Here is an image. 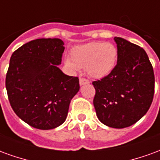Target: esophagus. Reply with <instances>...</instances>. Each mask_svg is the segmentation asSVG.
<instances>
[{
	"label": "esophagus",
	"instance_id": "obj_1",
	"mask_svg": "<svg viewBox=\"0 0 160 160\" xmlns=\"http://www.w3.org/2000/svg\"><path fill=\"white\" fill-rule=\"evenodd\" d=\"M89 80H87V79H85V78H80V86H84V85H86V84H89Z\"/></svg>",
	"mask_w": 160,
	"mask_h": 160
}]
</instances>
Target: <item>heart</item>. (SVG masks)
Returning a JSON list of instances; mask_svg holds the SVG:
<instances>
[{"label":"heart","instance_id":"1","mask_svg":"<svg viewBox=\"0 0 160 160\" xmlns=\"http://www.w3.org/2000/svg\"><path fill=\"white\" fill-rule=\"evenodd\" d=\"M117 47L111 42H92L73 47L64 65L70 72L86 68L90 76L101 79L113 71L118 62Z\"/></svg>","mask_w":160,"mask_h":160}]
</instances>
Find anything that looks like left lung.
Returning <instances> with one entry per match:
<instances>
[{
	"instance_id": "8db88e82",
	"label": "left lung",
	"mask_w": 160,
	"mask_h": 160,
	"mask_svg": "<svg viewBox=\"0 0 160 160\" xmlns=\"http://www.w3.org/2000/svg\"><path fill=\"white\" fill-rule=\"evenodd\" d=\"M118 63L113 71L93 81V104L102 123L114 128L129 127L151 106L154 94V73L147 53L140 46L115 37Z\"/></svg>"
}]
</instances>
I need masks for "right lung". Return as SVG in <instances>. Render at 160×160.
I'll return each instance as SVG.
<instances>
[{"instance_id": "1", "label": "right lung", "mask_w": 160, "mask_h": 160, "mask_svg": "<svg viewBox=\"0 0 160 160\" xmlns=\"http://www.w3.org/2000/svg\"><path fill=\"white\" fill-rule=\"evenodd\" d=\"M64 42L39 38L12 53L6 76L9 102L15 114L30 126L48 130L65 122L70 101L80 90L78 77L58 68Z\"/></svg>"}]
</instances>
